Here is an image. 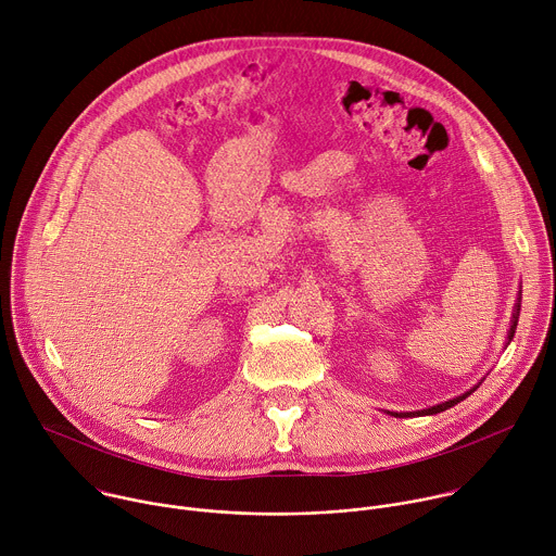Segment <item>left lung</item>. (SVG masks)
<instances>
[{
    "instance_id": "obj_1",
    "label": "left lung",
    "mask_w": 556,
    "mask_h": 556,
    "mask_svg": "<svg viewBox=\"0 0 556 556\" xmlns=\"http://www.w3.org/2000/svg\"><path fill=\"white\" fill-rule=\"evenodd\" d=\"M519 312H521V290L517 292V303H515V307H513V319H510V330H508V337H506V345H510V341H513V337H515V330H517V324H519ZM482 382H478V384H472L468 391H464V393H459V395H455V399H451V401H444V403H440V405H433V407H429V409H418V412H387L389 416H393V418H416V416H433V414H440V412H446L448 407H455L459 401H464V399H468V395L478 389Z\"/></svg>"
}]
</instances>
